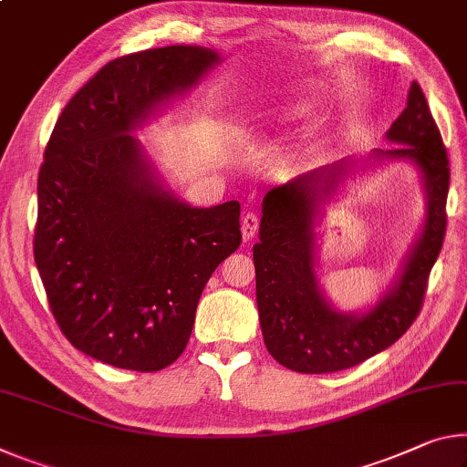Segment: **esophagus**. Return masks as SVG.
Listing matches in <instances>:
<instances>
[{"instance_id":"obj_1","label":"esophagus","mask_w":467,"mask_h":467,"mask_svg":"<svg viewBox=\"0 0 467 467\" xmlns=\"http://www.w3.org/2000/svg\"><path fill=\"white\" fill-rule=\"evenodd\" d=\"M260 231V216H257L255 212H247L245 216L241 220V233H243V239L249 241L254 239V236Z\"/></svg>"}]
</instances>
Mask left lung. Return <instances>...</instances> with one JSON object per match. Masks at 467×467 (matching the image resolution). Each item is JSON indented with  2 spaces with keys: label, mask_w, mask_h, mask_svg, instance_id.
I'll use <instances>...</instances> for the list:
<instances>
[{
  "label": "left lung",
  "mask_w": 467,
  "mask_h": 467,
  "mask_svg": "<svg viewBox=\"0 0 467 467\" xmlns=\"http://www.w3.org/2000/svg\"><path fill=\"white\" fill-rule=\"evenodd\" d=\"M387 137L403 143L374 158L413 160L424 174L426 222L399 283L364 316L330 307L314 274V218L317 202L345 179L351 161L324 166L265 193L260 243L254 245L255 293L265 349L278 364L301 374H328L361 364L401 338L424 303L428 276L447 231L449 158L420 85Z\"/></svg>",
  "instance_id": "1"
}]
</instances>
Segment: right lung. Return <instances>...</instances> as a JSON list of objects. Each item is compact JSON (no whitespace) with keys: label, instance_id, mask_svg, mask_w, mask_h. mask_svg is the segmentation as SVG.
I'll use <instances>...</instances> for the list:
<instances>
[{"label":"right lung","instance_id":"right-lung-1","mask_svg":"<svg viewBox=\"0 0 467 467\" xmlns=\"http://www.w3.org/2000/svg\"><path fill=\"white\" fill-rule=\"evenodd\" d=\"M220 60L193 46L108 62L74 93L36 182L35 264L57 327L103 364L158 372L189 343L212 272L241 245V205L191 207L130 135Z\"/></svg>","mask_w":467,"mask_h":467}]
</instances>
